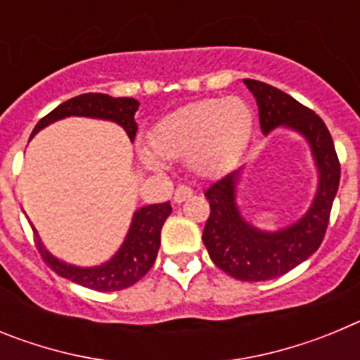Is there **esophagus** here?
Returning <instances> with one entry per match:
<instances>
[{
    "label": "esophagus",
    "instance_id": "obj_1",
    "mask_svg": "<svg viewBox=\"0 0 360 360\" xmlns=\"http://www.w3.org/2000/svg\"><path fill=\"white\" fill-rule=\"evenodd\" d=\"M193 195H195V191L191 189L189 186H178L176 189H174V202L182 203L186 202L187 198H191Z\"/></svg>",
    "mask_w": 360,
    "mask_h": 360
}]
</instances>
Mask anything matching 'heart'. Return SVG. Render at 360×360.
Segmentation results:
<instances>
[{
    "label": "heart",
    "mask_w": 360,
    "mask_h": 360,
    "mask_svg": "<svg viewBox=\"0 0 360 360\" xmlns=\"http://www.w3.org/2000/svg\"><path fill=\"white\" fill-rule=\"evenodd\" d=\"M252 126V108L241 97L203 98L162 119L149 142L158 157H189L198 173L219 174L240 157ZM148 162L158 165L153 157Z\"/></svg>",
    "instance_id": "b5f03b06"
}]
</instances>
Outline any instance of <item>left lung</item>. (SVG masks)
Here are the masks:
<instances>
[{
  "label": "left lung",
  "instance_id": "1",
  "mask_svg": "<svg viewBox=\"0 0 360 360\" xmlns=\"http://www.w3.org/2000/svg\"><path fill=\"white\" fill-rule=\"evenodd\" d=\"M243 82L257 101L262 131L266 135L278 126L299 131L310 144L319 169V189L311 207L297 224L278 232H263L241 218L234 202L238 171L225 174L205 191L211 212L202 240L214 265L241 281H266L287 274L321 247L339 189L341 164L332 135L316 111L266 82Z\"/></svg>",
  "mask_w": 360,
  "mask_h": 360
}]
</instances>
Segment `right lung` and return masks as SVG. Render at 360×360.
Instances as JSON below:
<instances>
[{
    "mask_svg": "<svg viewBox=\"0 0 360 360\" xmlns=\"http://www.w3.org/2000/svg\"><path fill=\"white\" fill-rule=\"evenodd\" d=\"M136 110H139V101H135V98L111 97L106 94H82L59 104L56 110L50 111L49 115H44L36 124L32 136L56 120L77 115L113 120V122L122 126L124 131L128 133L129 141H133L136 135ZM169 214V202L155 203V205H146V207L139 209L133 216L131 227H129L128 236L124 240L119 252L108 263L94 266V269H79V266L59 262L57 257H53L49 250L44 249L39 236L36 234V229H34V234H36L37 249H39L44 263L61 278H66L97 292L124 290V288L131 287L139 279L144 278L153 266V263L157 259L158 247H160L162 225Z\"/></svg>",
    "mask_w": 360,
    "mask_h": 360,
    "instance_id": "1",
    "label": "right lung"
}]
</instances>
